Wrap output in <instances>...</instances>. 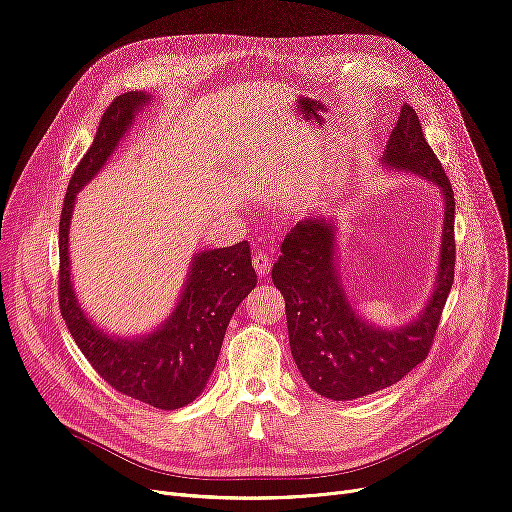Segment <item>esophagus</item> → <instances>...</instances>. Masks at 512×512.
Instances as JSON below:
<instances>
[{
  "label": "esophagus",
  "instance_id": "1",
  "mask_svg": "<svg viewBox=\"0 0 512 512\" xmlns=\"http://www.w3.org/2000/svg\"><path fill=\"white\" fill-rule=\"evenodd\" d=\"M253 268L259 276H268L272 270V257L268 253H255L253 255Z\"/></svg>",
  "mask_w": 512,
  "mask_h": 512
}]
</instances>
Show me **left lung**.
I'll return each mask as SVG.
<instances>
[{
    "mask_svg": "<svg viewBox=\"0 0 512 512\" xmlns=\"http://www.w3.org/2000/svg\"><path fill=\"white\" fill-rule=\"evenodd\" d=\"M381 163L425 177L443 194L435 286L416 318L399 328H381L360 316L337 265V226L322 215L305 217L291 228L272 270L286 303L293 360L309 389L335 402L391 387L427 358L454 282V190L410 104L399 110Z\"/></svg>",
    "mask_w": 512,
    "mask_h": 512,
    "instance_id": "1",
    "label": "left lung"
}]
</instances>
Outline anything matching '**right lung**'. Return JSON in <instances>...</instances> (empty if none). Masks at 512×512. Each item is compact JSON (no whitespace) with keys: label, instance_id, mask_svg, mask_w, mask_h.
Returning <instances> with one entry per match:
<instances>
[{"label":"right lung","instance_id":"right-lung-1","mask_svg":"<svg viewBox=\"0 0 512 512\" xmlns=\"http://www.w3.org/2000/svg\"><path fill=\"white\" fill-rule=\"evenodd\" d=\"M148 104L146 92H127L110 104L94 144L71 177L58 230L60 314L87 362L110 387L159 410H177L203 393L230 318L257 284L249 242L198 251L169 318L140 337L110 335L85 316L73 288L69 257L71 217L79 190L102 171L133 119Z\"/></svg>","mask_w":512,"mask_h":512}]
</instances>
